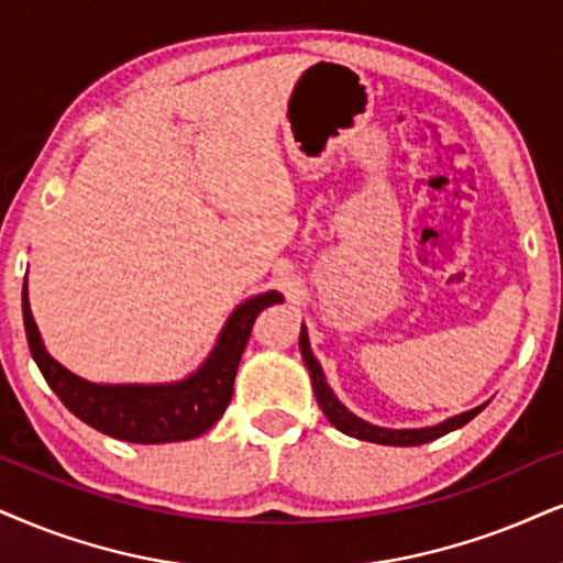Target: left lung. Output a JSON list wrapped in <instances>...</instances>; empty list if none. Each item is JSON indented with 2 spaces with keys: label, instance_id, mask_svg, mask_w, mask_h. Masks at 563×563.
Here are the masks:
<instances>
[{
  "label": "left lung",
  "instance_id": "obj_1",
  "mask_svg": "<svg viewBox=\"0 0 563 563\" xmlns=\"http://www.w3.org/2000/svg\"><path fill=\"white\" fill-rule=\"evenodd\" d=\"M300 352H302L305 365H308V371H310V378H313V391H316L318 405H321V409H323V415H325V418H329L331 426H334L336 430H342V433H346V435H352V439L373 441V443H386V446H420V443L441 439V435H446L449 430H456V428L467 426V422L473 420L475 415L483 409V407H475V409H470V412L456 415V418L441 422V426H435V428L388 430V428L371 426V422L355 418V415H352L350 409H346L342 401L334 397V391H331L329 384H325L321 365H318V360L313 357V352H310L308 331H305V329L300 331Z\"/></svg>",
  "mask_w": 563,
  "mask_h": 563
}]
</instances>
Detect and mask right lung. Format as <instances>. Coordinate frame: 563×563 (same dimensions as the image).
<instances>
[{"label":"right lung","instance_id":"add662e5","mask_svg":"<svg viewBox=\"0 0 563 563\" xmlns=\"http://www.w3.org/2000/svg\"><path fill=\"white\" fill-rule=\"evenodd\" d=\"M282 302L279 292H266L242 302L221 331L219 344L198 373L166 386H99L88 384L48 357L33 323L23 287V323L27 346L46 384L69 412L90 428L133 443L187 441L206 433L232 401L234 376L255 318L268 305Z\"/></svg>","mask_w":563,"mask_h":563}]
</instances>
